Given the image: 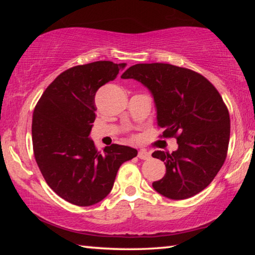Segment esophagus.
Returning a JSON list of instances; mask_svg holds the SVG:
<instances>
[{"label":"esophagus","instance_id":"obj_1","mask_svg":"<svg viewBox=\"0 0 255 255\" xmlns=\"http://www.w3.org/2000/svg\"><path fill=\"white\" fill-rule=\"evenodd\" d=\"M137 156L139 157L140 159H149L150 158V154L148 152H146V150H139L137 154Z\"/></svg>","mask_w":255,"mask_h":255}]
</instances>
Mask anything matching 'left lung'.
Wrapping results in <instances>:
<instances>
[{
	"mask_svg": "<svg viewBox=\"0 0 255 255\" xmlns=\"http://www.w3.org/2000/svg\"><path fill=\"white\" fill-rule=\"evenodd\" d=\"M144 84L154 97L161 137L176 138L175 152L155 150L166 167L153 188L170 199H187L208 187L225 162L230 112L217 89L199 73L171 64H136L122 75Z\"/></svg>",
	"mask_w": 255,
	"mask_h": 255,
	"instance_id": "1",
	"label": "left lung"
}]
</instances>
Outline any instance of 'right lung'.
Wrapping results in <instances>:
<instances>
[{
    "label": "right lung",
    "mask_w": 255,
    "mask_h": 255,
    "mask_svg": "<svg viewBox=\"0 0 255 255\" xmlns=\"http://www.w3.org/2000/svg\"><path fill=\"white\" fill-rule=\"evenodd\" d=\"M126 65L99 60L68 68L47 86L34 108V158L50 189L73 205L91 206L105 199L120 165L137 155L135 148L117 144L101 152L89 138L97 91Z\"/></svg>",
    "instance_id": "1"
}]
</instances>
